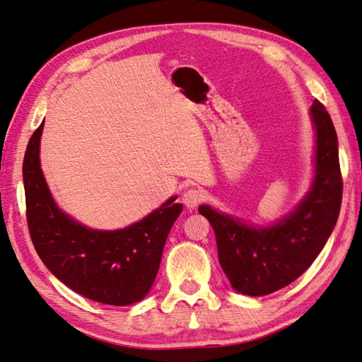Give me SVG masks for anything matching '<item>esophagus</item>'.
<instances>
[{
	"mask_svg": "<svg viewBox=\"0 0 362 362\" xmlns=\"http://www.w3.org/2000/svg\"><path fill=\"white\" fill-rule=\"evenodd\" d=\"M202 200H203V194L197 189H187L182 194V203L186 204L189 209L197 208V206L202 203Z\"/></svg>",
	"mask_w": 362,
	"mask_h": 362,
	"instance_id": "esophagus-1",
	"label": "esophagus"
}]
</instances>
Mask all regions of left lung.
<instances>
[{
  "label": "left lung",
  "mask_w": 362,
  "mask_h": 362,
  "mask_svg": "<svg viewBox=\"0 0 362 362\" xmlns=\"http://www.w3.org/2000/svg\"><path fill=\"white\" fill-rule=\"evenodd\" d=\"M315 129V176L293 212L270 226H255L203 204L217 239L218 261L235 291L261 297L305 274L333 233L342 202L337 134L320 101L311 106Z\"/></svg>",
  "instance_id": "8db88e82"
}]
</instances>
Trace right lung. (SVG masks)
<instances>
[{"label": "right lung", "instance_id": "add662e5", "mask_svg": "<svg viewBox=\"0 0 362 362\" xmlns=\"http://www.w3.org/2000/svg\"><path fill=\"white\" fill-rule=\"evenodd\" d=\"M43 123L23 159L26 220L37 255L59 281L86 298L127 306L142 300L158 275L162 250L182 204L172 197L123 230H90L57 208L43 178L39 146Z\"/></svg>", "mask_w": 362, "mask_h": 362}]
</instances>
